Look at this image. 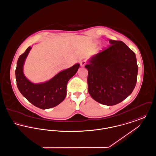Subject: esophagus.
Segmentation results:
<instances>
[{
    "mask_svg": "<svg viewBox=\"0 0 156 156\" xmlns=\"http://www.w3.org/2000/svg\"><path fill=\"white\" fill-rule=\"evenodd\" d=\"M86 61H85V60H83V61H82L80 62V65H81V67H84L85 66V65L86 64Z\"/></svg>",
    "mask_w": 156,
    "mask_h": 156,
    "instance_id": "esophagus-1",
    "label": "esophagus"
}]
</instances>
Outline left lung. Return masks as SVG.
<instances>
[{
  "mask_svg": "<svg viewBox=\"0 0 156 156\" xmlns=\"http://www.w3.org/2000/svg\"><path fill=\"white\" fill-rule=\"evenodd\" d=\"M111 45L89 60L88 89L95 101L112 106L119 104L133 92L138 66L135 53L122 41L109 40Z\"/></svg>",
  "mask_w": 156,
  "mask_h": 156,
  "instance_id": "left-lung-1",
  "label": "left lung"
}]
</instances>
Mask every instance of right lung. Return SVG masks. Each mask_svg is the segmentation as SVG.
<instances>
[{"instance_id": "add662e5", "label": "right lung", "mask_w": 156, "mask_h": 156, "mask_svg": "<svg viewBox=\"0 0 156 156\" xmlns=\"http://www.w3.org/2000/svg\"><path fill=\"white\" fill-rule=\"evenodd\" d=\"M31 47L19 58L15 71L17 88L29 102L41 109L55 107L61 103L67 95V83L77 72L80 64L59 72L51 80L44 83H34L23 73V66Z\"/></svg>"}]
</instances>
